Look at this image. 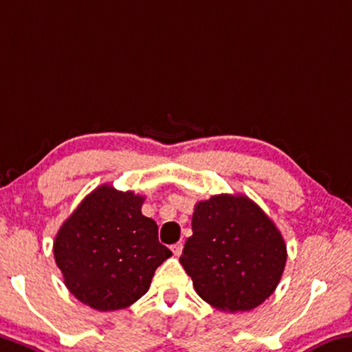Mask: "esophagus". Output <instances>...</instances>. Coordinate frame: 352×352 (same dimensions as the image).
<instances>
[{"instance_id":"esophagus-1","label":"esophagus","mask_w":352,"mask_h":352,"mask_svg":"<svg viewBox=\"0 0 352 352\" xmlns=\"http://www.w3.org/2000/svg\"><path fill=\"white\" fill-rule=\"evenodd\" d=\"M170 249H172V252H174V255L178 256V255L182 254V250H183V244L182 243H175V244H172Z\"/></svg>"}]
</instances>
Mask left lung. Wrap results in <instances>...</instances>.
Segmentation results:
<instances>
[{
	"label": "left lung",
	"instance_id": "obj_1",
	"mask_svg": "<svg viewBox=\"0 0 352 352\" xmlns=\"http://www.w3.org/2000/svg\"><path fill=\"white\" fill-rule=\"evenodd\" d=\"M180 263L196 293L222 311H248L271 296L287 263L274 222L246 196L217 194L196 204Z\"/></svg>",
	"mask_w": 352,
	"mask_h": 352
}]
</instances>
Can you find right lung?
<instances>
[{"label":"right lung","instance_id":"1","mask_svg":"<svg viewBox=\"0 0 352 352\" xmlns=\"http://www.w3.org/2000/svg\"><path fill=\"white\" fill-rule=\"evenodd\" d=\"M144 197L98 186L78 205L54 239V260L74 296L92 309L130 307L148 292L172 252L158 241V226L141 213Z\"/></svg>","mask_w":352,"mask_h":352}]
</instances>
